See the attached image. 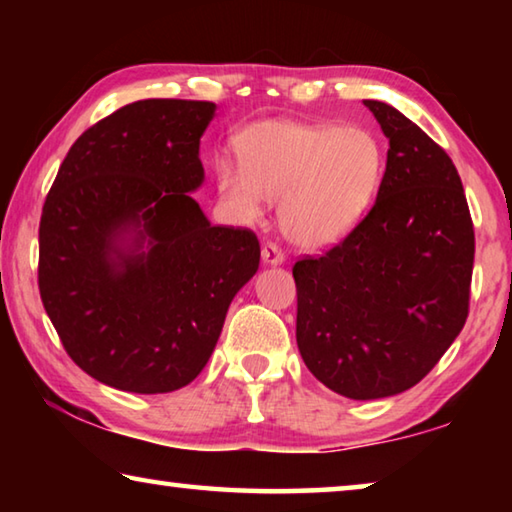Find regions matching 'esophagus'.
<instances>
[{"instance_id":"34e87169","label":"esophagus","mask_w":512,"mask_h":512,"mask_svg":"<svg viewBox=\"0 0 512 512\" xmlns=\"http://www.w3.org/2000/svg\"><path fill=\"white\" fill-rule=\"evenodd\" d=\"M262 262H264V266H280V264H284V253L275 244H264Z\"/></svg>"}]
</instances>
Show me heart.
Here are the masks:
<instances>
[{"label": "heart", "mask_w": 512, "mask_h": 512, "mask_svg": "<svg viewBox=\"0 0 512 512\" xmlns=\"http://www.w3.org/2000/svg\"><path fill=\"white\" fill-rule=\"evenodd\" d=\"M241 164L221 160L216 180L225 201L257 216L280 201V225L293 244H334L357 225L377 194L384 151L361 126L273 119L239 142Z\"/></svg>", "instance_id": "heart-1"}]
</instances>
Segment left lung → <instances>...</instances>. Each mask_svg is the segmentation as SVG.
Instances as JSON below:
<instances>
[{
  "label": "left lung",
  "mask_w": 512,
  "mask_h": 512,
  "mask_svg": "<svg viewBox=\"0 0 512 512\" xmlns=\"http://www.w3.org/2000/svg\"><path fill=\"white\" fill-rule=\"evenodd\" d=\"M388 137L366 219L293 266L296 341L318 381L350 400L409 391L461 334L474 228L449 155L400 110L363 101Z\"/></svg>",
  "instance_id": "8db88e82"
}]
</instances>
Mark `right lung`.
Wrapping results in <instances>:
<instances>
[{
  "label": "right lung",
  "instance_id": "1",
  "mask_svg": "<svg viewBox=\"0 0 512 512\" xmlns=\"http://www.w3.org/2000/svg\"><path fill=\"white\" fill-rule=\"evenodd\" d=\"M214 112L128 103L72 144L42 207V305L76 366L117 391L171 393L201 375L259 268L253 232L212 225L192 198Z\"/></svg>",
  "mask_w": 512,
  "mask_h": 512
}]
</instances>
